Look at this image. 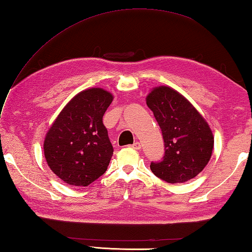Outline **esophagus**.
Masks as SVG:
<instances>
[{
	"instance_id": "34e87169",
	"label": "esophagus",
	"mask_w": 252,
	"mask_h": 252,
	"mask_svg": "<svg viewBox=\"0 0 252 252\" xmlns=\"http://www.w3.org/2000/svg\"><path fill=\"white\" fill-rule=\"evenodd\" d=\"M141 143L140 142H134L133 143V145H132V148H134V149H141Z\"/></svg>"
}]
</instances>
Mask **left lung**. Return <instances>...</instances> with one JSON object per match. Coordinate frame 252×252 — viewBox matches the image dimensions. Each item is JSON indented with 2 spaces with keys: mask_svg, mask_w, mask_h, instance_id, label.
Masks as SVG:
<instances>
[{
  "mask_svg": "<svg viewBox=\"0 0 252 252\" xmlns=\"http://www.w3.org/2000/svg\"><path fill=\"white\" fill-rule=\"evenodd\" d=\"M146 104L164 142V156L151 163L153 173L171 184L194 179L210 160L215 144L207 121L183 95L169 87L155 88Z\"/></svg>",
  "mask_w": 252,
  "mask_h": 252,
  "instance_id": "obj_1",
  "label": "left lung"
}]
</instances>
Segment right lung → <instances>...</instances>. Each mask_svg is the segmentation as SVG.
Segmentation results:
<instances>
[{
	"label": "right lung",
	"instance_id": "add662e5",
	"mask_svg": "<svg viewBox=\"0 0 252 252\" xmlns=\"http://www.w3.org/2000/svg\"><path fill=\"white\" fill-rule=\"evenodd\" d=\"M112 95L99 88L82 91L65 106L50 127L44 156L65 183L88 186L105 173L114 154L103 116Z\"/></svg>",
	"mask_w": 252,
	"mask_h": 252
}]
</instances>
